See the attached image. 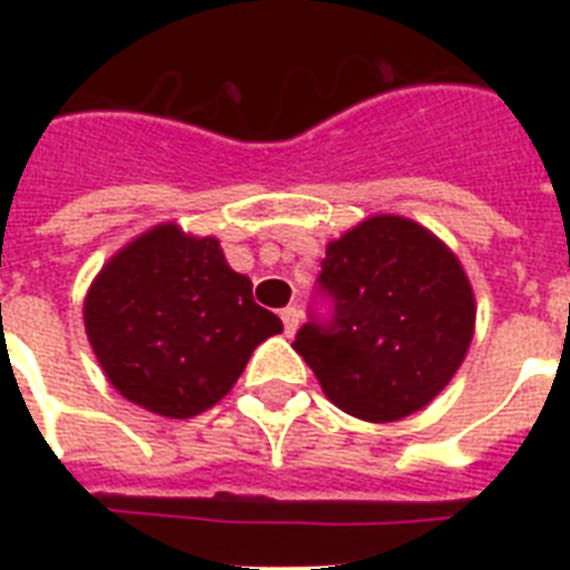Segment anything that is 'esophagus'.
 I'll return each instance as SVG.
<instances>
[{
  "label": "esophagus",
  "instance_id": "obj_1",
  "mask_svg": "<svg viewBox=\"0 0 570 570\" xmlns=\"http://www.w3.org/2000/svg\"><path fill=\"white\" fill-rule=\"evenodd\" d=\"M279 316H282V325H285V334L294 336L296 328H299V308L288 305V308L279 311Z\"/></svg>",
  "mask_w": 570,
  "mask_h": 570
}]
</instances>
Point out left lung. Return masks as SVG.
<instances>
[{"label": "left lung", "mask_w": 570, "mask_h": 570, "mask_svg": "<svg viewBox=\"0 0 570 570\" xmlns=\"http://www.w3.org/2000/svg\"><path fill=\"white\" fill-rule=\"evenodd\" d=\"M294 351L345 414L394 422L440 394L473 336V291L456 256L402 216H374L331 242Z\"/></svg>", "instance_id": "left-lung-1"}]
</instances>
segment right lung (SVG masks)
I'll return each mask as SVG.
<instances>
[{
  "label": "right lung",
  "mask_w": 570,
  "mask_h": 570,
  "mask_svg": "<svg viewBox=\"0 0 570 570\" xmlns=\"http://www.w3.org/2000/svg\"><path fill=\"white\" fill-rule=\"evenodd\" d=\"M85 331L125 400L185 420L228 394L282 322L256 305L250 279L230 271L214 236L159 225L90 285Z\"/></svg>",
  "instance_id": "add662e5"
}]
</instances>
